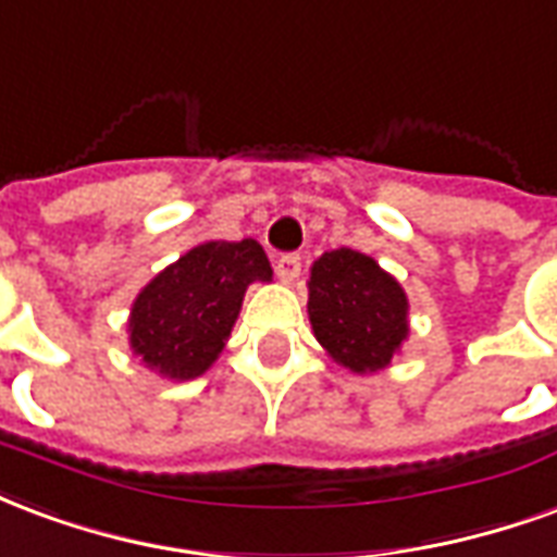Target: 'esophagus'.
<instances>
[{
	"instance_id": "esophagus-1",
	"label": "esophagus",
	"mask_w": 557,
	"mask_h": 557,
	"mask_svg": "<svg viewBox=\"0 0 557 557\" xmlns=\"http://www.w3.org/2000/svg\"><path fill=\"white\" fill-rule=\"evenodd\" d=\"M299 270H302V258L296 251H284L275 258V273L282 282H296L299 278Z\"/></svg>"
}]
</instances>
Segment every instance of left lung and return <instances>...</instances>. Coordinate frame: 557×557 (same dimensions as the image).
Wrapping results in <instances>:
<instances>
[{
    "instance_id": "1",
    "label": "left lung",
    "mask_w": 557,
    "mask_h": 557,
    "mask_svg": "<svg viewBox=\"0 0 557 557\" xmlns=\"http://www.w3.org/2000/svg\"><path fill=\"white\" fill-rule=\"evenodd\" d=\"M308 318L344 368L380 371L407 338V296L373 258L335 249L311 267Z\"/></svg>"
}]
</instances>
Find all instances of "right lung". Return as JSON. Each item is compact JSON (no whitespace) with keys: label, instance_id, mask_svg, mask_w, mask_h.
<instances>
[{"label":"right lung","instance_id":"1","mask_svg":"<svg viewBox=\"0 0 557 557\" xmlns=\"http://www.w3.org/2000/svg\"><path fill=\"white\" fill-rule=\"evenodd\" d=\"M273 267L255 239L195 246L145 287L129 318V344L150 368L193 380L216 359L251 282H270Z\"/></svg>","mask_w":557,"mask_h":557}]
</instances>
